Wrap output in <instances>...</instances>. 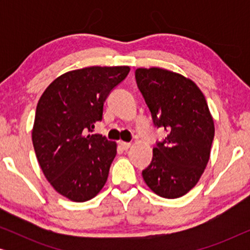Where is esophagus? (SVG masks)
<instances>
[{"label": "esophagus", "instance_id": "34e87169", "mask_svg": "<svg viewBox=\"0 0 250 250\" xmlns=\"http://www.w3.org/2000/svg\"><path fill=\"white\" fill-rule=\"evenodd\" d=\"M119 146H121V148L123 150H127L129 146H131V143L129 142H123V141H119Z\"/></svg>", "mask_w": 250, "mask_h": 250}]
</instances>
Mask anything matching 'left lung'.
<instances>
[{
  "label": "left lung",
  "mask_w": 250,
  "mask_h": 250,
  "mask_svg": "<svg viewBox=\"0 0 250 250\" xmlns=\"http://www.w3.org/2000/svg\"><path fill=\"white\" fill-rule=\"evenodd\" d=\"M135 80L153 125L167 133L156 141L143 180L160 197H182L209 160L215 129L206 99L192 81L162 68H139Z\"/></svg>",
  "instance_id": "left-lung-1"
}]
</instances>
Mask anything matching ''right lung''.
<instances>
[{"mask_svg":"<svg viewBox=\"0 0 250 250\" xmlns=\"http://www.w3.org/2000/svg\"><path fill=\"white\" fill-rule=\"evenodd\" d=\"M129 67H87L61 75L37 104L33 145L46 180L68 199L83 203L100 192L116 143L92 134L104 104Z\"/></svg>","mask_w":250,"mask_h":250,"instance_id":"obj_1","label":"right lung"}]
</instances>
